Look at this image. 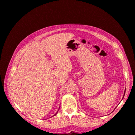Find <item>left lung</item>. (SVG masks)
I'll use <instances>...</instances> for the list:
<instances>
[{"label": "left lung", "instance_id": "obj_1", "mask_svg": "<svg viewBox=\"0 0 135 135\" xmlns=\"http://www.w3.org/2000/svg\"><path fill=\"white\" fill-rule=\"evenodd\" d=\"M125 93H124V95H125Z\"/></svg>", "mask_w": 135, "mask_h": 135}]
</instances>
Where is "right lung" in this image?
<instances>
[{"label":"right lung","instance_id":"obj_1","mask_svg":"<svg viewBox=\"0 0 135 135\" xmlns=\"http://www.w3.org/2000/svg\"><path fill=\"white\" fill-rule=\"evenodd\" d=\"M57 113L55 114V115H56V114H57Z\"/></svg>","mask_w":135,"mask_h":135}]
</instances>
